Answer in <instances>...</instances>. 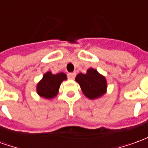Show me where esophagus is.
<instances>
[{
	"mask_svg": "<svg viewBox=\"0 0 148 148\" xmlns=\"http://www.w3.org/2000/svg\"><path fill=\"white\" fill-rule=\"evenodd\" d=\"M67 76L70 79H74V77L76 76V74L74 72H71V73H68Z\"/></svg>",
	"mask_w": 148,
	"mask_h": 148,
	"instance_id": "34e87169",
	"label": "esophagus"
}]
</instances>
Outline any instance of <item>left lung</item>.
Instances as JSON below:
<instances>
[{
	"label": "left lung",
	"mask_w": 148,
	"mask_h": 148,
	"mask_svg": "<svg viewBox=\"0 0 148 148\" xmlns=\"http://www.w3.org/2000/svg\"><path fill=\"white\" fill-rule=\"evenodd\" d=\"M75 80L80 85L83 93L90 99H96L106 93L107 82L105 77L93 68L87 71L86 74L80 73Z\"/></svg>",
	"instance_id": "8db88e82"
}]
</instances>
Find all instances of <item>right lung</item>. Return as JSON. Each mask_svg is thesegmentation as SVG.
I'll return each instance as SVG.
<instances>
[{"label": "right lung", "mask_w": 148, "mask_h": 148, "mask_svg": "<svg viewBox=\"0 0 148 148\" xmlns=\"http://www.w3.org/2000/svg\"><path fill=\"white\" fill-rule=\"evenodd\" d=\"M66 79V75L64 73L52 74L51 72H47L37 85V93L39 96L51 99L57 95L60 84Z\"/></svg>", "instance_id": "right-lung-1"}]
</instances>
